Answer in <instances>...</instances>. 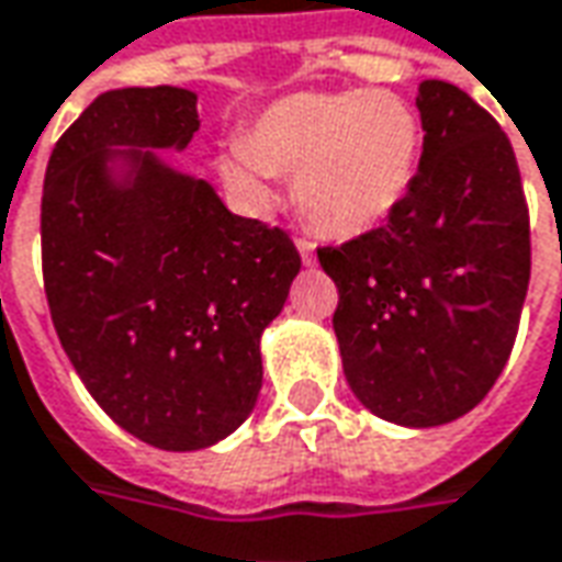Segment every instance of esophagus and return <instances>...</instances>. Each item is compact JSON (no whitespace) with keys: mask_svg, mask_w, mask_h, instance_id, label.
<instances>
[{"mask_svg":"<svg viewBox=\"0 0 562 562\" xmlns=\"http://www.w3.org/2000/svg\"><path fill=\"white\" fill-rule=\"evenodd\" d=\"M297 252H301V258H304V265H316V246H313V240L310 237H297Z\"/></svg>","mask_w":562,"mask_h":562,"instance_id":"obj_1","label":"esophagus"}]
</instances>
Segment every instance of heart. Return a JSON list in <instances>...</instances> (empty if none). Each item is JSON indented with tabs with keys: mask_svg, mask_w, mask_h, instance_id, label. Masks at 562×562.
<instances>
[{
	"mask_svg": "<svg viewBox=\"0 0 562 562\" xmlns=\"http://www.w3.org/2000/svg\"><path fill=\"white\" fill-rule=\"evenodd\" d=\"M423 151L414 105L392 90L292 93L258 112L218 158L237 194L265 206L273 172L292 176L310 225L356 237L392 215L411 191Z\"/></svg>",
	"mask_w": 562,
	"mask_h": 562,
	"instance_id": "heart-1",
	"label": "heart"
}]
</instances>
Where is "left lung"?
<instances>
[{
    "label": "left lung",
    "mask_w": 562,
    "mask_h": 562,
    "mask_svg": "<svg viewBox=\"0 0 562 562\" xmlns=\"http://www.w3.org/2000/svg\"><path fill=\"white\" fill-rule=\"evenodd\" d=\"M423 158L386 225L319 246L356 398L402 426L469 414L508 362L529 285V210L499 121L450 81L417 93Z\"/></svg>",
    "instance_id": "8db88e82"
}]
</instances>
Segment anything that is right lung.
<instances>
[{"label": "right lung", "mask_w": 562, "mask_h": 562, "mask_svg": "<svg viewBox=\"0 0 562 562\" xmlns=\"http://www.w3.org/2000/svg\"><path fill=\"white\" fill-rule=\"evenodd\" d=\"M198 127L191 90H105L57 139L42 191L63 349L105 414L160 450L210 447L252 414L261 331L301 270L282 227L234 215L213 186L139 151L186 148ZM112 157L132 164L124 183Z\"/></svg>", "instance_id": "add662e5"}]
</instances>
